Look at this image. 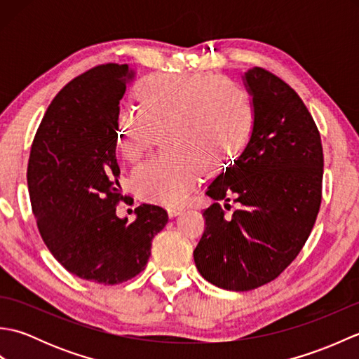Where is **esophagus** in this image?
<instances>
[{
	"instance_id": "obj_1",
	"label": "esophagus",
	"mask_w": 359,
	"mask_h": 359,
	"mask_svg": "<svg viewBox=\"0 0 359 359\" xmlns=\"http://www.w3.org/2000/svg\"><path fill=\"white\" fill-rule=\"evenodd\" d=\"M182 211H184V207H168V215H170V217L179 216Z\"/></svg>"
}]
</instances>
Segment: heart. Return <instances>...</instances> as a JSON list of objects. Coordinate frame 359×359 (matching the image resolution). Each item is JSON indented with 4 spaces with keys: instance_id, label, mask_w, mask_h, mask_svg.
<instances>
[{
    "instance_id": "obj_1",
    "label": "heart",
    "mask_w": 359,
    "mask_h": 359,
    "mask_svg": "<svg viewBox=\"0 0 359 359\" xmlns=\"http://www.w3.org/2000/svg\"><path fill=\"white\" fill-rule=\"evenodd\" d=\"M140 106H128L117 117V144L126 162L142 158L162 135L168 152L148 158L133 172L142 199L162 205L185 201L202 166L211 170L245 147L255 111L245 88L210 74L154 75L139 89Z\"/></svg>"
}]
</instances>
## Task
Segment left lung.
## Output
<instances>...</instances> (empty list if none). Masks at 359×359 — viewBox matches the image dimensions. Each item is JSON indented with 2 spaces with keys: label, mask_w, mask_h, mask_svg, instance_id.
<instances>
[{
  "label": "left lung",
  "mask_w": 359,
  "mask_h": 359,
  "mask_svg": "<svg viewBox=\"0 0 359 359\" xmlns=\"http://www.w3.org/2000/svg\"><path fill=\"white\" fill-rule=\"evenodd\" d=\"M245 81L253 95V133L205 193L215 203L203 211L205 231L194 250L202 276L233 292L269 284L294 261L323 199V143L307 106L264 67L250 69ZM231 198L240 210L228 217L219 202Z\"/></svg>",
  "instance_id": "obj_1"
}]
</instances>
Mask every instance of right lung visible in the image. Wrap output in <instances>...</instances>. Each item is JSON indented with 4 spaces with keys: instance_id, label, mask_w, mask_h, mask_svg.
<instances>
[{
    "instance_id": "add662e5",
    "label": "right lung",
    "mask_w": 359,
    "mask_h": 359,
    "mask_svg": "<svg viewBox=\"0 0 359 359\" xmlns=\"http://www.w3.org/2000/svg\"><path fill=\"white\" fill-rule=\"evenodd\" d=\"M128 65L106 63L83 72L60 90L34 137L27 187L36 226L65 269L97 284L114 285L144 270L152 238L168 224L157 205L120 219L116 157L117 117Z\"/></svg>"
}]
</instances>
